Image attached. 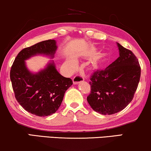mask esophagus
I'll use <instances>...</instances> for the list:
<instances>
[{
	"instance_id": "1",
	"label": "esophagus",
	"mask_w": 151,
	"mask_h": 151,
	"mask_svg": "<svg viewBox=\"0 0 151 151\" xmlns=\"http://www.w3.org/2000/svg\"><path fill=\"white\" fill-rule=\"evenodd\" d=\"M84 80V78L82 76H81L79 75H77L74 76L73 79V83L74 84H77L78 83L81 82V81H83Z\"/></svg>"
}]
</instances>
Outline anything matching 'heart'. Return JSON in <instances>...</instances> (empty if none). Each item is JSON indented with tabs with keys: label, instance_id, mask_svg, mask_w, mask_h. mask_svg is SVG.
Instances as JSON below:
<instances>
[{
	"label": "heart",
	"instance_id": "heart-1",
	"mask_svg": "<svg viewBox=\"0 0 151 151\" xmlns=\"http://www.w3.org/2000/svg\"><path fill=\"white\" fill-rule=\"evenodd\" d=\"M68 66L71 69H75L76 68V63L75 62V61H69L68 62Z\"/></svg>",
	"mask_w": 151,
	"mask_h": 151
}]
</instances>
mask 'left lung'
Returning <instances> with one entry per match:
<instances>
[{"instance_id":"obj_1","label":"left lung","mask_w":151,"mask_h":151,"mask_svg":"<svg viewBox=\"0 0 151 151\" xmlns=\"http://www.w3.org/2000/svg\"><path fill=\"white\" fill-rule=\"evenodd\" d=\"M117 44L118 58L106 68L94 71L90 76L91 92L87 101L95 111L103 115L118 113L131 103L141 75L135 55Z\"/></svg>"}]
</instances>
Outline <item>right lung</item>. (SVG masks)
<instances>
[{
	"mask_svg": "<svg viewBox=\"0 0 151 151\" xmlns=\"http://www.w3.org/2000/svg\"><path fill=\"white\" fill-rule=\"evenodd\" d=\"M57 48L55 40L40 42L22 49L17 55L10 70L13 90L19 104L29 113L48 116L55 113L62 103L65 91L73 81L58 73L54 62L46 68L33 74L25 65V60L43 54L54 57Z\"/></svg>",
	"mask_w": 151,
	"mask_h": 151,
	"instance_id": "right-lung-1",
	"label": "right lung"
}]
</instances>
